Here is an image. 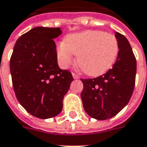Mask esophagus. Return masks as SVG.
I'll list each match as a JSON object with an SVG mask.
<instances>
[{"instance_id": "obj_1", "label": "esophagus", "mask_w": 147, "mask_h": 147, "mask_svg": "<svg viewBox=\"0 0 147 147\" xmlns=\"http://www.w3.org/2000/svg\"><path fill=\"white\" fill-rule=\"evenodd\" d=\"M72 75H73V77H74V78H75V79L79 78V76H78L77 74H75V73H72Z\"/></svg>"}]
</instances>
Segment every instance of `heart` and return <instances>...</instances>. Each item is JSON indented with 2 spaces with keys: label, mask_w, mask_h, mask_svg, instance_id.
<instances>
[{
  "label": "heart",
  "mask_w": 147,
  "mask_h": 147,
  "mask_svg": "<svg viewBox=\"0 0 147 147\" xmlns=\"http://www.w3.org/2000/svg\"><path fill=\"white\" fill-rule=\"evenodd\" d=\"M119 51L117 37L98 30L77 32L65 38L56 47L59 62L68 67L78 55L77 63L85 74L97 76L105 73L115 63Z\"/></svg>",
  "instance_id": "heart-1"
}]
</instances>
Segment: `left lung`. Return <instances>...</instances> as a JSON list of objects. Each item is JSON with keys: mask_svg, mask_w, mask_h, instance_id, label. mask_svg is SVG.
Returning a JSON list of instances; mask_svg holds the SVG:
<instances>
[{"mask_svg": "<svg viewBox=\"0 0 147 147\" xmlns=\"http://www.w3.org/2000/svg\"><path fill=\"white\" fill-rule=\"evenodd\" d=\"M119 51L115 63L105 74L82 78L81 98L88 115L98 120L116 115L128 103L135 87L137 61L127 39L115 32Z\"/></svg>", "mask_w": 147, "mask_h": 147, "instance_id": "obj_1", "label": "left lung"}]
</instances>
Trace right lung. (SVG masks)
<instances>
[{"mask_svg":"<svg viewBox=\"0 0 147 147\" xmlns=\"http://www.w3.org/2000/svg\"><path fill=\"white\" fill-rule=\"evenodd\" d=\"M59 28L37 27L17 40L9 68L16 98L32 115L49 119L59 115L63 99L74 80L69 70L57 63L54 38Z\"/></svg>","mask_w":147,"mask_h":147,"instance_id":"right-lung-1","label":"right lung"}]
</instances>
